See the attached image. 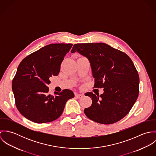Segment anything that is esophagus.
I'll return each mask as SVG.
<instances>
[{
  "label": "esophagus",
  "instance_id": "34e87169",
  "mask_svg": "<svg viewBox=\"0 0 156 156\" xmlns=\"http://www.w3.org/2000/svg\"><path fill=\"white\" fill-rule=\"evenodd\" d=\"M75 97L77 98H80L83 97V95L82 94H75Z\"/></svg>",
  "mask_w": 156,
  "mask_h": 156
}]
</instances>
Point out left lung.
Wrapping results in <instances>:
<instances>
[{
	"instance_id": "obj_1",
	"label": "left lung",
	"mask_w": 156,
	"mask_h": 156,
	"mask_svg": "<svg viewBox=\"0 0 156 156\" xmlns=\"http://www.w3.org/2000/svg\"><path fill=\"white\" fill-rule=\"evenodd\" d=\"M76 51L89 60L94 88L104 90L100 96L90 92L85 94L92 101L84 110L86 116L103 124L122 119L139 95V77L132 59L125 53L103 43L75 44L71 52Z\"/></svg>"
}]
</instances>
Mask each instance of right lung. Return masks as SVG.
Here are the masks:
<instances>
[{
	"label": "right lung",
	"instance_id": "1",
	"mask_svg": "<svg viewBox=\"0 0 156 156\" xmlns=\"http://www.w3.org/2000/svg\"><path fill=\"white\" fill-rule=\"evenodd\" d=\"M72 44L45 45L24 58L12 80V89L20 113L36 123H45L58 119L67 101L74 97L73 92L48 94L50 77L58 76L64 56Z\"/></svg>",
	"mask_w": 156,
	"mask_h": 156
}]
</instances>
